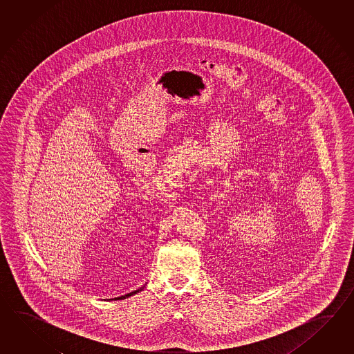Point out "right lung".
<instances>
[{"instance_id":"obj_1","label":"right lung","mask_w":354,"mask_h":354,"mask_svg":"<svg viewBox=\"0 0 354 354\" xmlns=\"http://www.w3.org/2000/svg\"><path fill=\"white\" fill-rule=\"evenodd\" d=\"M143 290V287H140V288H138L136 291H133V292H130V294L128 295H124V296H121V297H116L115 300H122V299H127V297H129V296H131V295H136L139 292V291H142Z\"/></svg>"}]
</instances>
